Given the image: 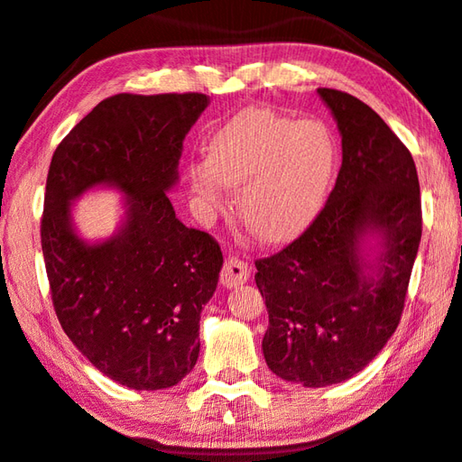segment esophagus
Instances as JSON below:
<instances>
[{
    "mask_svg": "<svg viewBox=\"0 0 462 462\" xmlns=\"http://www.w3.org/2000/svg\"><path fill=\"white\" fill-rule=\"evenodd\" d=\"M250 276V268L245 263V260H240L236 256H228L226 258V263L222 266V273H220V282L224 287H238V284H245Z\"/></svg>",
    "mask_w": 462,
    "mask_h": 462,
    "instance_id": "obj_1",
    "label": "esophagus"
}]
</instances>
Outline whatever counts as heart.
I'll list each match as a JSON object with an SVG mask.
<instances>
[{"instance_id": "obj_1", "label": "heart", "mask_w": 462, "mask_h": 462, "mask_svg": "<svg viewBox=\"0 0 462 462\" xmlns=\"http://www.w3.org/2000/svg\"><path fill=\"white\" fill-rule=\"evenodd\" d=\"M333 170L335 143L323 123L246 108L214 133L208 162L189 165V183L209 214L224 208L226 186H242L238 212L250 232L282 242L313 220Z\"/></svg>"}]
</instances>
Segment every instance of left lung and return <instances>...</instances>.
Masks as SVG:
<instances>
[{"instance_id": "8db88e82", "label": "left lung", "mask_w": 462, "mask_h": 462, "mask_svg": "<svg viewBox=\"0 0 462 462\" xmlns=\"http://www.w3.org/2000/svg\"><path fill=\"white\" fill-rule=\"evenodd\" d=\"M317 92L341 133L337 181L309 228L281 253L258 258L254 274L268 309L266 365L307 388L349 380L383 349L404 311L422 236L408 147L359 98ZM374 233L383 253L372 265L361 242Z\"/></svg>"}]
</instances>
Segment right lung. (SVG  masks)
Here are the masks:
<instances>
[{"label": "right lung", "mask_w": 462, "mask_h": 462, "mask_svg": "<svg viewBox=\"0 0 462 462\" xmlns=\"http://www.w3.org/2000/svg\"><path fill=\"white\" fill-rule=\"evenodd\" d=\"M202 92L108 97L56 147L48 170L42 253L64 333L88 362L133 390L181 382L199 356V313L222 268L220 245L188 228L167 198ZM125 194V222L88 245L69 204L87 189Z\"/></svg>", "instance_id": "right-lung-1"}]
</instances>
